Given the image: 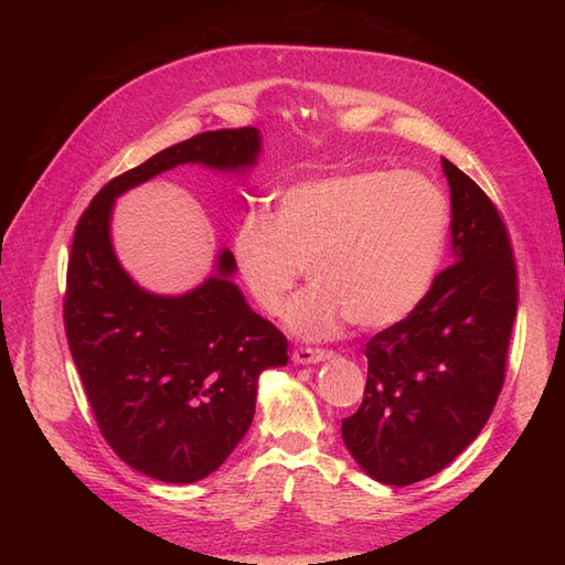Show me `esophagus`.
Segmentation results:
<instances>
[{"instance_id": "1", "label": "esophagus", "mask_w": 565, "mask_h": 565, "mask_svg": "<svg viewBox=\"0 0 565 565\" xmlns=\"http://www.w3.org/2000/svg\"><path fill=\"white\" fill-rule=\"evenodd\" d=\"M332 351H324V349H309V347H299L292 353V361L297 365H313V363H322V361H330Z\"/></svg>"}]
</instances>
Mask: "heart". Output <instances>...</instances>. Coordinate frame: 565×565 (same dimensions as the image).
Masks as SVG:
<instances>
[{
  "instance_id": "b5f03b06",
  "label": "heart",
  "mask_w": 565,
  "mask_h": 565,
  "mask_svg": "<svg viewBox=\"0 0 565 565\" xmlns=\"http://www.w3.org/2000/svg\"><path fill=\"white\" fill-rule=\"evenodd\" d=\"M450 210L419 172L358 169L303 179L249 212L233 233V262L259 309L276 316L301 276L311 285L285 322L301 339L334 337L351 320L380 330L429 295L448 245Z\"/></svg>"
}]
</instances>
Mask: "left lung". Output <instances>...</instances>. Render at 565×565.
Returning a JSON list of instances; mask_svg holds the SVG:
<instances>
[{
	"instance_id": "left-lung-1",
	"label": "left lung",
	"mask_w": 565,
	"mask_h": 565,
	"mask_svg": "<svg viewBox=\"0 0 565 565\" xmlns=\"http://www.w3.org/2000/svg\"><path fill=\"white\" fill-rule=\"evenodd\" d=\"M452 204V264L429 295L367 347V384L341 438L384 486L446 469L481 434L504 384L519 280L492 200L443 158Z\"/></svg>"
}]
</instances>
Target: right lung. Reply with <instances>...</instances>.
<instances>
[{
  "label": "right lung",
  "mask_w": 565,
  "mask_h": 565,
  "mask_svg": "<svg viewBox=\"0 0 565 565\" xmlns=\"http://www.w3.org/2000/svg\"><path fill=\"white\" fill-rule=\"evenodd\" d=\"M254 127L204 131L108 181L77 221L65 285V337L98 429L117 457L162 483H195L247 434L259 374L287 365V339L256 316L224 249L216 276L179 297L150 295L119 266L115 198L185 162L245 172Z\"/></svg>",
  "instance_id": "right-lung-1"
}]
</instances>
